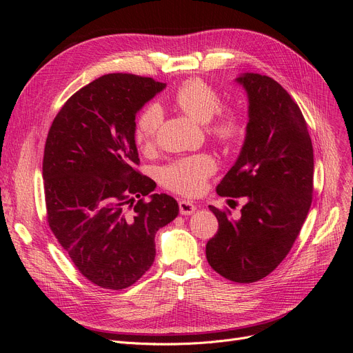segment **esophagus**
<instances>
[{"label":"esophagus","mask_w":353,"mask_h":353,"mask_svg":"<svg viewBox=\"0 0 353 353\" xmlns=\"http://www.w3.org/2000/svg\"><path fill=\"white\" fill-rule=\"evenodd\" d=\"M179 209H180V213L184 214V216L193 214L196 212V206L189 200H180L179 201Z\"/></svg>","instance_id":"obj_1"}]
</instances>
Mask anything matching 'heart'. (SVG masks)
<instances>
[{"label": "heart", "instance_id": "obj_1", "mask_svg": "<svg viewBox=\"0 0 353 353\" xmlns=\"http://www.w3.org/2000/svg\"><path fill=\"white\" fill-rule=\"evenodd\" d=\"M176 105L201 124H207L208 134L220 144L230 145L243 134V121L233 110H223L219 92L206 81L192 79L184 81L174 92ZM163 121L157 104L147 105L136 121V141L143 148H150ZM216 172V163L210 156L201 154L181 159L164 167L161 181L173 192L194 196L203 189L209 176Z\"/></svg>", "mask_w": 353, "mask_h": 353}]
</instances>
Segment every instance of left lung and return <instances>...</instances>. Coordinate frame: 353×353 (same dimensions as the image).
Listing matches in <instances>:
<instances>
[{"label":"left lung","instance_id":"8db88e82","mask_svg":"<svg viewBox=\"0 0 353 353\" xmlns=\"http://www.w3.org/2000/svg\"><path fill=\"white\" fill-rule=\"evenodd\" d=\"M248 96L246 136L219 196L246 197L233 220L209 209L219 230L206 245L209 265L226 279H263L286 257L307 216L313 192V147L299 105L273 79L243 72L234 79Z\"/></svg>","mask_w":353,"mask_h":353}]
</instances>
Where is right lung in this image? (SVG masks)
Instances as JSON below:
<instances>
[{"label": "right lung", "mask_w": 353, "mask_h": 353, "mask_svg": "<svg viewBox=\"0 0 353 353\" xmlns=\"http://www.w3.org/2000/svg\"><path fill=\"white\" fill-rule=\"evenodd\" d=\"M164 88L148 77L107 74L67 100L47 136L50 229L85 279L104 289L136 283L154 262L157 230L179 214L177 201L152 194L156 183L134 170L136 116Z\"/></svg>", "instance_id": "right-lung-1"}]
</instances>
